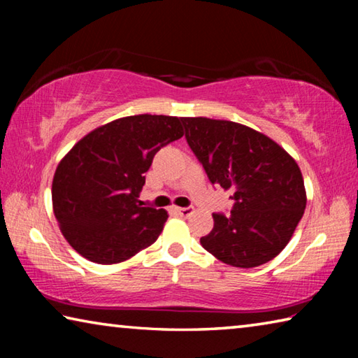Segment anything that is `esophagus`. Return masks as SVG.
<instances>
[{
	"mask_svg": "<svg viewBox=\"0 0 358 358\" xmlns=\"http://www.w3.org/2000/svg\"><path fill=\"white\" fill-rule=\"evenodd\" d=\"M175 211H177V213H178L180 216H183V217H187V216H191V215L194 213V208H192V207H185V208H175Z\"/></svg>",
	"mask_w": 358,
	"mask_h": 358,
	"instance_id": "34e87169",
	"label": "esophagus"
}]
</instances>
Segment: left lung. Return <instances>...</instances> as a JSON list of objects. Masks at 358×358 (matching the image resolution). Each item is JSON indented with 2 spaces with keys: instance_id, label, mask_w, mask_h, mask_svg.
I'll return each instance as SVG.
<instances>
[{
  "instance_id": "1",
  "label": "left lung",
  "mask_w": 358,
  "mask_h": 358,
  "mask_svg": "<svg viewBox=\"0 0 358 358\" xmlns=\"http://www.w3.org/2000/svg\"><path fill=\"white\" fill-rule=\"evenodd\" d=\"M186 141L208 180L232 191L230 215L213 213L201 245L221 262L252 268L275 259L306 207L300 167L275 141L245 124L205 117L181 118Z\"/></svg>"
}]
</instances>
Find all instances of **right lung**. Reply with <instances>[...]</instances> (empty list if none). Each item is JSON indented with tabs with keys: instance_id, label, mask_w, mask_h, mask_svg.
Instances as JSON below:
<instances>
[{
	"instance_id": "1",
	"label": "right lung",
	"mask_w": 358,
	"mask_h": 358,
	"mask_svg": "<svg viewBox=\"0 0 358 358\" xmlns=\"http://www.w3.org/2000/svg\"><path fill=\"white\" fill-rule=\"evenodd\" d=\"M183 134L177 117H124L90 132L59 161L52 183L53 213L80 256L110 265L155 243L169 215L142 207L143 173L157 151Z\"/></svg>"
}]
</instances>
